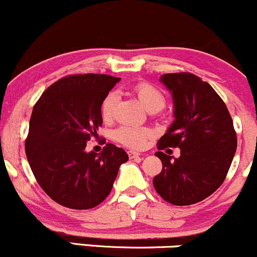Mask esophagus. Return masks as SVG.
Wrapping results in <instances>:
<instances>
[{"mask_svg": "<svg viewBox=\"0 0 257 257\" xmlns=\"http://www.w3.org/2000/svg\"><path fill=\"white\" fill-rule=\"evenodd\" d=\"M128 156L129 158H135V157H139V156H141V153L137 151H128Z\"/></svg>", "mask_w": 257, "mask_h": 257, "instance_id": "esophagus-1", "label": "esophagus"}]
</instances>
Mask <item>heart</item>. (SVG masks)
<instances>
[{
    "mask_svg": "<svg viewBox=\"0 0 257 257\" xmlns=\"http://www.w3.org/2000/svg\"><path fill=\"white\" fill-rule=\"evenodd\" d=\"M135 94L139 101L141 102L147 111L157 112L161 111L166 105V98L163 93L156 88L155 85L140 82L135 85ZM118 104V94L116 91H110L101 104V117L102 119L108 122L113 118L114 111ZM152 137V132L147 128L137 125H123L116 129L113 133V138L123 145L132 147V149H141L147 144V140Z\"/></svg>",
    "mask_w": 257,
    "mask_h": 257,
    "instance_id": "obj_1",
    "label": "heart"
}]
</instances>
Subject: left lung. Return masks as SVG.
I'll list each match as a JSON object with an SVG mask.
<instances>
[{
	"instance_id": "1",
	"label": "left lung",
	"mask_w": 257,
	"mask_h": 257,
	"mask_svg": "<svg viewBox=\"0 0 257 257\" xmlns=\"http://www.w3.org/2000/svg\"><path fill=\"white\" fill-rule=\"evenodd\" d=\"M159 81L172 93L174 122L158 150L179 147L180 157L155 153L163 169L153 186L174 205L194 204L213 194L228 173L237 150L233 120L213 87L192 73H167Z\"/></svg>"
}]
</instances>
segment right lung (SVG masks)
<instances>
[{
  "label": "right lung",
  "instance_id": "1",
  "mask_svg": "<svg viewBox=\"0 0 257 257\" xmlns=\"http://www.w3.org/2000/svg\"><path fill=\"white\" fill-rule=\"evenodd\" d=\"M119 81L94 73L67 76L47 88L34 106L26 157L38 185L66 208L99 205L110 194L119 167L129 159L113 144L99 155L85 151L102 124V100Z\"/></svg>",
  "mask_w": 257,
  "mask_h": 257
}]
</instances>
